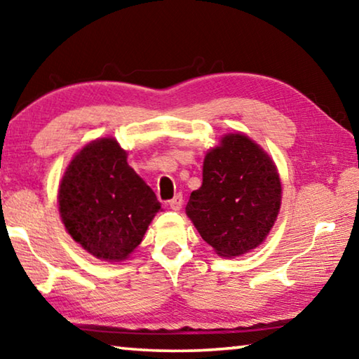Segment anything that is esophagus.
<instances>
[{
	"mask_svg": "<svg viewBox=\"0 0 359 359\" xmlns=\"http://www.w3.org/2000/svg\"><path fill=\"white\" fill-rule=\"evenodd\" d=\"M182 204H184V196H182V194H175L171 201H169V208L172 210H180Z\"/></svg>",
	"mask_w": 359,
	"mask_h": 359,
	"instance_id": "34e87169",
	"label": "esophagus"
}]
</instances>
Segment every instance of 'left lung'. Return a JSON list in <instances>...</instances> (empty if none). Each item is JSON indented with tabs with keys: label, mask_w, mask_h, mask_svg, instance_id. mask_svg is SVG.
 <instances>
[{
	"label": "left lung",
	"mask_w": 359,
	"mask_h": 359,
	"mask_svg": "<svg viewBox=\"0 0 359 359\" xmlns=\"http://www.w3.org/2000/svg\"><path fill=\"white\" fill-rule=\"evenodd\" d=\"M276 165L244 135H228L204 160L203 185L187 204L201 238L220 257H239L258 247L280 209Z\"/></svg>",
	"instance_id": "1"
}]
</instances>
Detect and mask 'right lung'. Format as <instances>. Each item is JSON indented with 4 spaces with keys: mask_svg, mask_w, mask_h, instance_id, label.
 Here are the masks:
<instances>
[{
    "mask_svg": "<svg viewBox=\"0 0 359 359\" xmlns=\"http://www.w3.org/2000/svg\"><path fill=\"white\" fill-rule=\"evenodd\" d=\"M58 204L71 238L106 261L128 257L161 209L114 139L93 141L74 156L60 184Z\"/></svg>",
    "mask_w": 359,
    "mask_h": 359,
    "instance_id": "obj_1",
    "label": "right lung"
}]
</instances>
